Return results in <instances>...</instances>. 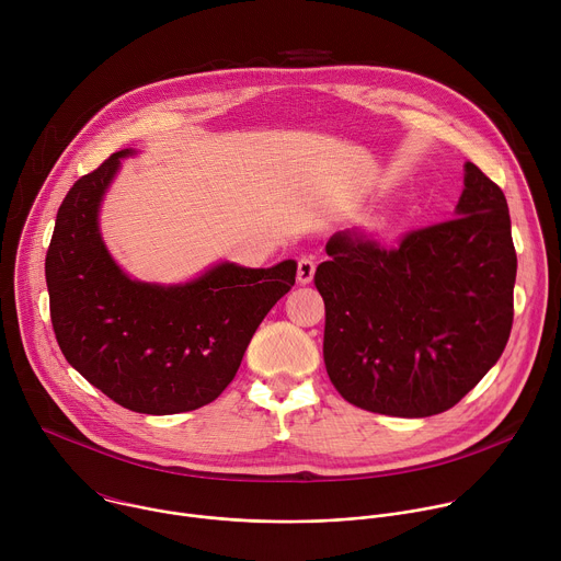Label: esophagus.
Returning <instances> with one entry per match:
<instances>
[{
    "label": "esophagus",
    "instance_id": "1",
    "mask_svg": "<svg viewBox=\"0 0 561 561\" xmlns=\"http://www.w3.org/2000/svg\"><path fill=\"white\" fill-rule=\"evenodd\" d=\"M312 275H314V262L312 257H299L297 262V282L299 284H310L312 282Z\"/></svg>",
    "mask_w": 561,
    "mask_h": 561
}]
</instances>
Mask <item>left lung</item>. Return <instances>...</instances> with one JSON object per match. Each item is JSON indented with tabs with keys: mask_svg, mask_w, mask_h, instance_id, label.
Here are the masks:
<instances>
[{
	"mask_svg": "<svg viewBox=\"0 0 561 561\" xmlns=\"http://www.w3.org/2000/svg\"><path fill=\"white\" fill-rule=\"evenodd\" d=\"M453 219L383 247L335 232L314 271L324 297V364L357 409L428 417L453 409L502 357L513 327L517 255L502 188L463 167Z\"/></svg>",
	"mask_w": 561,
	"mask_h": 561,
	"instance_id": "obj_1",
	"label": "left lung"
}]
</instances>
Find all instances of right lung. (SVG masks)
<instances>
[{"mask_svg": "<svg viewBox=\"0 0 561 561\" xmlns=\"http://www.w3.org/2000/svg\"><path fill=\"white\" fill-rule=\"evenodd\" d=\"M133 152H113L79 178L57 210L46 253L50 322L66 362L115 404L175 415L210 404L232 381L297 264L224 262L178 286L130 279L102 242L98 213L119 159Z\"/></svg>", "mask_w": 561, "mask_h": 561, "instance_id": "1", "label": "right lung"}]
</instances>
